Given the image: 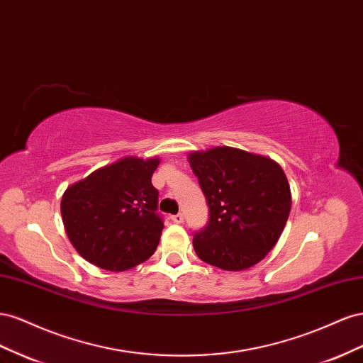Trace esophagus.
<instances>
[{"mask_svg":"<svg viewBox=\"0 0 363 363\" xmlns=\"http://www.w3.org/2000/svg\"><path fill=\"white\" fill-rule=\"evenodd\" d=\"M170 219L174 222V223H182L184 222V216L182 213H178V214H173Z\"/></svg>","mask_w":363,"mask_h":363,"instance_id":"esophagus-1","label":"esophagus"}]
</instances>
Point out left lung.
I'll list each match as a JSON object with an SVG mask.
<instances>
[{"label":"left lung","instance_id":"left-lung-1","mask_svg":"<svg viewBox=\"0 0 363 363\" xmlns=\"http://www.w3.org/2000/svg\"><path fill=\"white\" fill-rule=\"evenodd\" d=\"M208 205V222L193 235L201 260L225 271L258 263L281 235L291 187L272 160L233 147L189 155Z\"/></svg>","mask_w":363,"mask_h":363}]
</instances>
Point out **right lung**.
<instances>
[{
    "label": "right lung",
    "instance_id": "obj_1",
    "mask_svg": "<svg viewBox=\"0 0 363 363\" xmlns=\"http://www.w3.org/2000/svg\"><path fill=\"white\" fill-rule=\"evenodd\" d=\"M158 164V158H123L67 189L62 220L86 262L121 272L157 251L164 228L158 190L152 185Z\"/></svg>",
    "mask_w": 363,
    "mask_h": 363
}]
</instances>
